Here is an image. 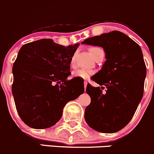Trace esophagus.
Returning a JSON list of instances; mask_svg holds the SVG:
<instances>
[{"instance_id": "esophagus-1", "label": "esophagus", "mask_w": 154, "mask_h": 154, "mask_svg": "<svg viewBox=\"0 0 154 154\" xmlns=\"http://www.w3.org/2000/svg\"><path fill=\"white\" fill-rule=\"evenodd\" d=\"M87 85H88V82H87V81H85V82H84V87H85V90H86Z\"/></svg>"}]
</instances>
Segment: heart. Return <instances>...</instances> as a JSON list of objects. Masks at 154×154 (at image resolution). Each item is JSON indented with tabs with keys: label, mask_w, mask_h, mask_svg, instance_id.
<instances>
[{
	"label": "heart",
	"mask_w": 154,
	"mask_h": 154,
	"mask_svg": "<svg viewBox=\"0 0 154 154\" xmlns=\"http://www.w3.org/2000/svg\"><path fill=\"white\" fill-rule=\"evenodd\" d=\"M101 50V48L99 47H93V48L90 49V52H91L92 55H93V57L95 58V56L96 55V54L99 51ZM75 54H74L72 56L70 59V65L74 66L75 64ZM94 72L93 70H90V69H77V70L74 71L73 73H72V75L73 77L79 78V79H88L90 76L93 75Z\"/></svg>",
	"instance_id": "obj_1"
}]
</instances>
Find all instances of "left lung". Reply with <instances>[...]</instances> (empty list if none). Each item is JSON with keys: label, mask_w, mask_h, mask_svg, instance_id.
Returning a JSON list of instances; mask_svg holds the SVG:
<instances>
[{"label": "left lung", "mask_w": 154, "mask_h": 154, "mask_svg": "<svg viewBox=\"0 0 154 154\" xmlns=\"http://www.w3.org/2000/svg\"><path fill=\"white\" fill-rule=\"evenodd\" d=\"M82 44L102 47L106 58L92 79L105 87L106 93L88 85L91 102L85 109V121L96 131L116 133L130 122L143 96L147 70L141 47L119 31L89 38Z\"/></svg>", "instance_id": "8db88e82"}]
</instances>
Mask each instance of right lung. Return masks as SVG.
Instances as JSON below:
<instances>
[{"label":"right lung","mask_w":154,"mask_h":154,"mask_svg":"<svg viewBox=\"0 0 154 154\" xmlns=\"http://www.w3.org/2000/svg\"><path fill=\"white\" fill-rule=\"evenodd\" d=\"M79 44L64 47L52 39L24 44L13 64L12 92L19 116L34 129L53 126L66 103L85 91L84 83L67 80L70 59Z\"/></svg>","instance_id":"add662e5"}]
</instances>
